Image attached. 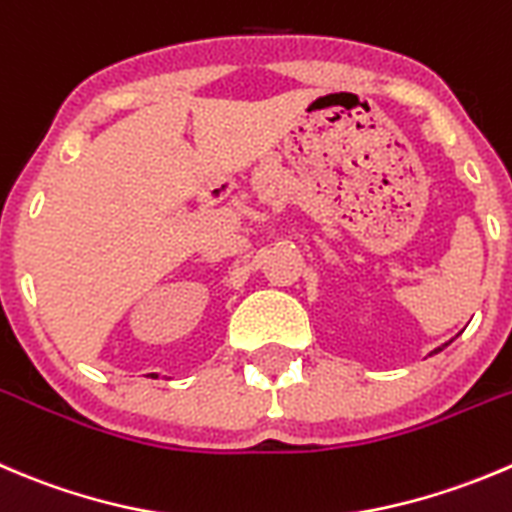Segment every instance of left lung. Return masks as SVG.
<instances>
[{"instance_id": "8db88e82", "label": "left lung", "mask_w": 512, "mask_h": 512, "mask_svg": "<svg viewBox=\"0 0 512 512\" xmlns=\"http://www.w3.org/2000/svg\"><path fill=\"white\" fill-rule=\"evenodd\" d=\"M440 350H443V347H440ZM435 352H438V350H435Z\"/></svg>"}]
</instances>
